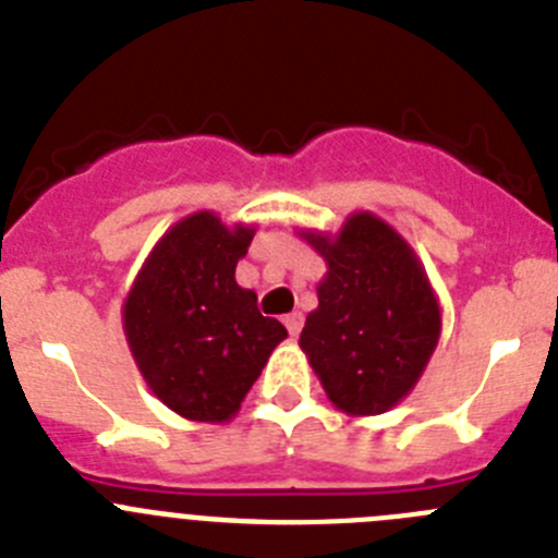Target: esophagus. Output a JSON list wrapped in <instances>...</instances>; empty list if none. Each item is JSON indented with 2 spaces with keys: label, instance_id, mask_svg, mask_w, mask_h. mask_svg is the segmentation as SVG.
Listing matches in <instances>:
<instances>
[{
  "label": "esophagus",
  "instance_id": "obj_1",
  "mask_svg": "<svg viewBox=\"0 0 558 558\" xmlns=\"http://www.w3.org/2000/svg\"><path fill=\"white\" fill-rule=\"evenodd\" d=\"M302 324H304V315L302 313H288V315H284V327H288V332L293 335V338L299 332H302Z\"/></svg>",
  "mask_w": 558,
  "mask_h": 558
}]
</instances>
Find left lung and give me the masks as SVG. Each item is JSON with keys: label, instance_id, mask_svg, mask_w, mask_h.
I'll list each match as a JSON object with an SVG mask.
<instances>
[{"label": "left lung", "instance_id": "8db88e82", "mask_svg": "<svg viewBox=\"0 0 558 558\" xmlns=\"http://www.w3.org/2000/svg\"><path fill=\"white\" fill-rule=\"evenodd\" d=\"M327 263L299 347L329 402L349 416L399 405L436 352L441 307L416 251L393 226L354 211L338 234L302 229Z\"/></svg>", "mask_w": 558, "mask_h": 558}]
</instances>
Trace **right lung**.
Segmentation results:
<instances>
[{
  "label": "right lung",
  "instance_id": "obj_1",
  "mask_svg": "<svg viewBox=\"0 0 558 558\" xmlns=\"http://www.w3.org/2000/svg\"><path fill=\"white\" fill-rule=\"evenodd\" d=\"M254 226L204 209L165 231L122 304V329L147 388L190 422H229L288 329L265 318L234 270Z\"/></svg>",
  "mask_w": 558,
  "mask_h": 558
}]
</instances>
